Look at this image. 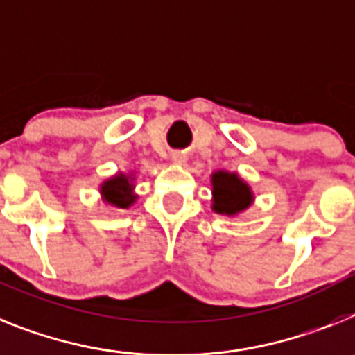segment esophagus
Wrapping results in <instances>:
<instances>
[{"instance_id": "esophagus-1", "label": "esophagus", "mask_w": 355, "mask_h": 355, "mask_svg": "<svg viewBox=\"0 0 355 355\" xmlns=\"http://www.w3.org/2000/svg\"><path fill=\"white\" fill-rule=\"evenodd\" d=\"M171 160L175 164H184L186 162V155H182V153H173L171 155Z\"/></svg>"}]
</instances>
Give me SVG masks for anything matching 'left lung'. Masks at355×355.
I'll return each instance as SVG.
<instances>
[{"instance_id": "8db88e82", "label": "left lung", "mask_w": 355, "mask_h": 355, "mask_svg": "<svg viewBox=\"0 0 355 355\" xmlns=\"http://www.w3.org/2000/svg\"><path fill=\"white\" fill-rule=\"evenodd\" d=\"M213 186V211L225 216H236L251 207L254 202V193L251 186L238 173L218 169L211 175Z\"/></svg>"}]
</instances>
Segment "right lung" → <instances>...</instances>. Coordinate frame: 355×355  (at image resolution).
<instances>
[{"label": "right lung", "mask_w": 355, "mask_h": 355, "mask_svg": "<svg viewBox=\"0 0 355 355\" xmlns=\"http://www.w3.org/2000/svg\"><path fill=\"white\" fill-rule=\"evenodd\" d=\"M133 182H135L133 173H117V175L106 178L99 186L103 202L112 207H117V209H128L137 200Z\"/></svg>", "instance_id": "1"}]
</instances>
